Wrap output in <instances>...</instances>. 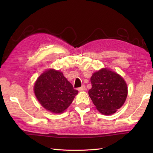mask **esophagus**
Segmentation results:
<instances>
[{"label":"esophagus","mask_w":153,"mask_h":153,"mask_svg":"<svg viewBox=\"0 0 153 153\" xmlns=\"http://www.w3.org/2000/svg\"><path fill=\"white\" fill-rule=\"evenodd\" d=\"M85 85H82L79 88H78V91H85Z\"/></svg>","instance_id":"34e87169"}]
</instances>
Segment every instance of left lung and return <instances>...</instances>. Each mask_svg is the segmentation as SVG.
Returning a JSON list of instances; mask_svg holds the SVG:
<instances>
[{
    "instance_id": "1",
    "label": "left lung",
    "mask_w": 153,
    "mask_h": 153,
    "mask_svg": "<svg viewBox=\"0 0 153 153\" xmlns=\"http://www.w3.org/2000/svg\"><path fill=\"white\" fill-rule=\"evenodd\" d=\"M89 95L96 108L105 115H111L121 108L128 95V87L123 77L107 68L94 73Z\"/></svg>"
}]
</instances>
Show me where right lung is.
I'll list each match as a JSON object with an SVG mask.
<instances>
[{"label":"right lung","instance_id":"right-lung-1","mask_svg":"<svg viewBox=\"0 0 153 153\" xmlns=\"http://www.w3.org/2000/svg\"><path fill=\"white\" fill-rule=\"evenodd\" d=\"M34 93L45 109L52 113L60 114L71 105L78 91L73 88L62 72L48 69L35 82Z\"/></svg>","mask_w":153,"mask_h":153}]
</instances>
